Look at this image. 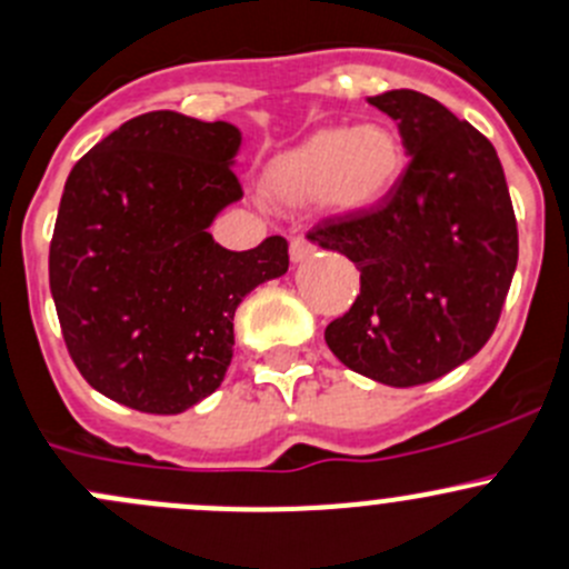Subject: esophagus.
<instances>
[{
	"mask_svg": "<svg viewBox=\"0 0 569 569\" xmlns=\"http://www.w3.org/2000/svg\"><path fill=\"white\" fill-rule=\"evenodd\" d=\"M315 254V246L309 243V240H303V238H292V243H290V260L296 262H303V260H309V257Z\"/></svg>",
	"mask_w": 569,
	"mask_h": 569,
	"instance_id": "obj_1",
	"label": "esophagus"
}]
</instances>
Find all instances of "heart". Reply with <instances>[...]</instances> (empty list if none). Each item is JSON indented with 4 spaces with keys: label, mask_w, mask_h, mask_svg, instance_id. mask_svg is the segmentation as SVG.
<instances>
[{
    "label": "heart",
    "mask_w": 569,
    "mask_h": 569,
    "mask_svg": "<svg viewBox=\"0 0 569 569\" xmlns=\"http://www.w3.org/2000/svg\"><path fill=\"white\" fill-rule=\"evenodd\" d=\"M401 168L403 146L385 123L323 129L268 168L266 190L282 204L318 201L331 216H362L392 193Z\"/></svg>",
    "instance_id": "b5f03b06"
}]
</instances>
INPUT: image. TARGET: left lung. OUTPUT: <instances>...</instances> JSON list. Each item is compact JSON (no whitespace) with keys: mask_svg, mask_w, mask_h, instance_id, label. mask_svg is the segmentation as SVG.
Listing matches in <instances>:
<instances>
[{"mask_svg":"<svg viewBox=\"0 0 569 569\" xmlns=\"http://www.w3.org/2000/svg\"><path fill=\"white\" fill-rule=\"evenodd\" d=\"M398 123L409 166L376 210L309 234L348 257L359 296L326 326L346 368L415 387L476 357L495 331L517 268V221L495 146L418 91L370 96Z\"/></svg>","mask_w":569,"mask_h":569,"instance_id":"obj_1","label":"left lung"}]
</instances>
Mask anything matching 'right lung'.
<instances>
[{"label":"right lung","instance_id":"obj_1","mask_svg":"<svg viewBox=\"0 0 569 569\" xmlns=\"http://www.w3.org/2000/svg\"><path fill=\"white\" fill-rule=\"evenodd\" d=\"M234 123L154 110L121 123L66 179L49 287L71 359L101 396L179 415L221 387L234 309L287 273V240L229 251L212 221L243 199Z\"/></svg>","mask_w":569,"mask_h":569}]
</instances>
